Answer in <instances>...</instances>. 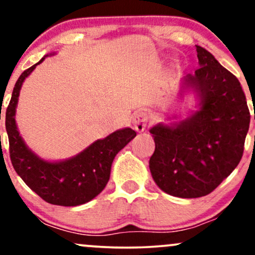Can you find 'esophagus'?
<instances>
[{"mask_svg":"<svg viewBox=\"0 0 255 255\" xmlns=\"http://www.w3.org/2000/svg\"><path fill=\"white\" fill-rule=\"evenodd\" d=\"M148 121V114L145 110L136 111L133 115V127L136 131H144Z\"/></svg>","mask_w":255,"mask_h":255,"instance_id":"34e87169","label":"esophagus"}]
</instances>
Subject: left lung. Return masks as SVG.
<instances>
[{
    "label": "left lung",
    "mask_w": 255,
    "mask_h": 255,
    "mask_svg": "<svg viewBox=\"0 0 255 255\" xmlns=\"http://www.w3.org/2000/svg\"><path fill=\"white\" fill-rule=\"evenodd\" d=\"M199 68L184 77V89L199 98L188 119L150 129L154 148L150 171L163 192L178 198L210 194L238 166L251 115L238 78L211 52L197 45Z\"/></svg>",
    "instance_id": "left-lung-1"
}]
</instances>
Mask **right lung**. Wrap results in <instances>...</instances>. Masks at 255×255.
<instances>
[{
    "instance_id": "add662e5",
    "label": "right lung",
    "mask_w": 255,
    "mask_h": 255,
    "mask_svg": "<svg viewBox=\"0 0 255 255\" xmlns=\"http://www.w3.org/2000/svg\"><path fill=\"white\" fill-rule=\"evenodd\" d=\"M44 58L20 75L5 111L10 160L16 174L46 203L78 206L89 203L103 191L110 178L114 158L136 133L130 128L119 129L91 144L77 156L60 162H48L34 154L20 136L15 111L22 83Z\"/></svg>"
}]
</instances>
